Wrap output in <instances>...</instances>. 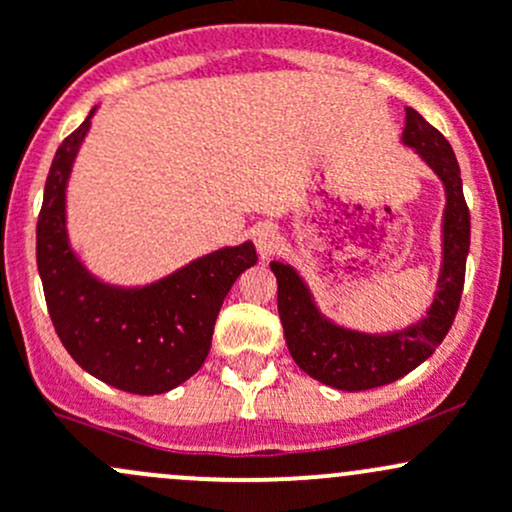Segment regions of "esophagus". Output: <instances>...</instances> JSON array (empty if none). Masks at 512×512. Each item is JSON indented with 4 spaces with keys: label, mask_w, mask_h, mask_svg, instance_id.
I'll list each match as a JSON object with an SVG mask.
<instances>
[{
    "label": "esophagus",
    "mask_w": 512,
    "mask_h": 512,
    "mask_svg": "<svg viewBox=\"0 0 512 512\" xmlns=\"http://www.w3.org/2000/svg\"><path fill=\"white\" fill-rule=\"evenodd\" d=\"M254 244H256L258 256H261V258L271 256L273 251H276V246H278L276 227H273V224H261V227H258L256 234H254Z\"/></svg>",
    "instance_id": "34e87169"
}]
</instances>
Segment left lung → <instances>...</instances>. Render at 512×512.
<instances>
[{
  "instance_id": "left-lung-1",
  "label": "left lung",
  "mask_w": 512,
  "mask_h": 512,
  "mask_svg": "<svg viewBox=\"0 0 512 512\" xmlns=\"http://www.w3.org/2000/svg\"><path fill=\"white\" fill-rule=\"evenodd\" d=\"M403 144L415 148L442 180L447 207L442 219V268L427 317L400 332L366 334L346 329L322 315L310 288L288 263L273 261L278 278V315L290 356L307 376L337 390H368L398 381L442 344L459 310L469 256L471 217L461 173L449 141L415 109H405Z\"/></svg>"
}]
</instances>
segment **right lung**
Here are the masks:
<instances>
[{"mask_svg": "<svg viewBox=\"0 0 512 512\" xmlns=\"http://www.w3.org/2000/svg\"><path fill=\"white\" fill-rule=\"evenodd\" d=\"M95 109L58 146L43 190L36 261L48 315L68 354L107 386L168 393L205 364L222 302L258 261L256 249L251 241L224 246L144 288L92 276L68 241L65 188Z\"/></svg>", "mask_w": 512, "mask_h": 512, "instance_id": "right-lung-1", "label": "right lung"}]
</instances>
